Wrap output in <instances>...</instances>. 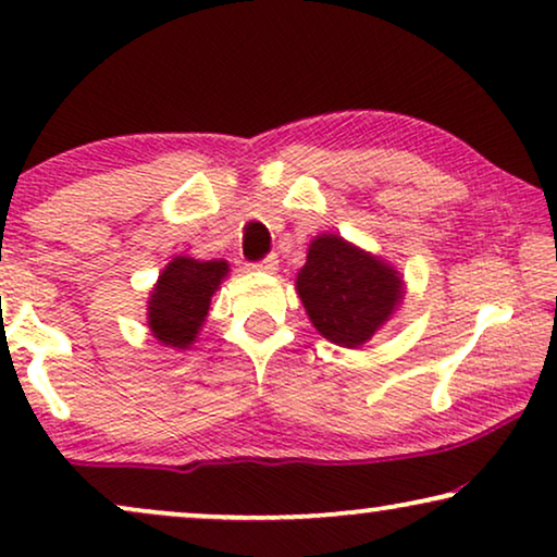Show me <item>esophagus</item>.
<instances>
[{
    "label": "esophagus",
    "mask_w": 557,
    "mask_h": 557,
    "mask_svg": "<svg viewBox=\"0 0 557 557\" xmlns=\"http://www.w3.org/2000/svg\"><path fill=\"white\" fill-rule=\"evenodd\" d=\"M253 271H261V273H276L278 271V258L276 256H265L263 261H258L250 265Z\"/></svg>",
    "instance_id": "esophagus-1"
}]
</instances>
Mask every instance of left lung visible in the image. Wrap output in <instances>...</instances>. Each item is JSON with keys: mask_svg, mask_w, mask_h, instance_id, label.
I'll return each mask as SVG.
<instances>
[{"mask_svg": "<svg viewBox=\"0 0 557 557\" xmlns=\"http://www.w3.org/2000/svg\"><path fill=\"white\" fill-rule=\"evenodd\" d=\"M296 294L324 339L357 349L391 322L406 299V281L380 256L322 233L309 243Z\"/></svg>", "mask_w": 557, "mask_h": 557, "instance_id": "1", "label": "left lung"}]
</instances>
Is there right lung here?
I'll return each mask as SVG.
<instances>
[{
  "label": "right lung",
  "instance_id": "right-lung-1",
  "mask_svg": "<svg viewBox=\"0 0 557 557\" xmlns=\"http://www.w3.org/2000/svg\"><path fill=\"white\" fill-rule=\"evenodd\" d=\"M231 273L227 261L174 256L159 273L147 301L149 330L166 347L189 349L210 314L212 294Z\"/></svg>",
  "mask_w": 557,
  "mask_h": 557
}]
</instances>
